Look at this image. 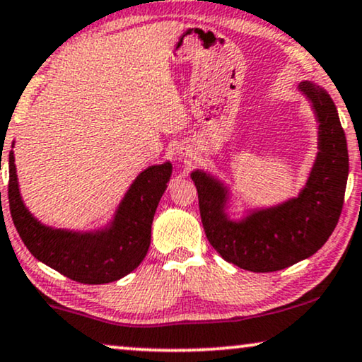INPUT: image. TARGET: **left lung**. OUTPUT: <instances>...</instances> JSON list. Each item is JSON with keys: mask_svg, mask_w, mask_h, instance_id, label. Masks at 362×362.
Returning a JSON list of instances; mask_svg holds the SVG:
<instances>
[{"mask_svg": "<svg viewBox=\"0 0 362 362\" xmlns=\"http://www.w3.org/2000/svg\"><path fill=\"white\" fill-rule=\"evenodd\" d=\"M298 88L318 119V154L298 197L236 221L225 211L228 188L206 172H192L208 241L225 261L251 272L281 271L312 256L332 236L343 208L349 157L338 111L322 86L302 81Z\"/></svg>", "mask_w": 362, "mask_h": 362, "instance_id": "1", "label": "left lung"}]
</instances>
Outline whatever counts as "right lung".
<instances>
[{
    "mask_svg": "<svg viewBox=\"0 0 362 362\" xmlns=\"http://www.w3.org/2000/svg\"><path fill=\"white\" fill-rule=\"evenodd\" d=\"M9 210L29 252L80 284H108L128 276L149 251L156 208L172 175V164L151 165L132 182L113 221L98 231H69L45 226L30 215L19 193L14 154L9 152Z\"/></svg>",
    "mask_w": 362,
    "mask_h": 362,
    "instance_id": "obj_1",
    "label": "right lung"
}]
</instances>
